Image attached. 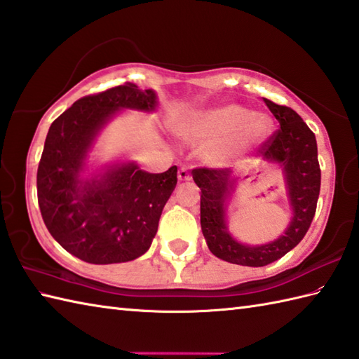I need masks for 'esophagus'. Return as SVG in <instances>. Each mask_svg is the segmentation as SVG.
<instances>
[{
  "instance_id": "esophagus-1",
  "label": "esophagus",
  "mask_w": 359,
  "mask_h": 359,
  "mask_svg": "<svg viewBox=\"0 0 359 359\" xmlns=\"http://www.w3.org/2000/svg\"><path fill=\"white\" fill-rule=\"evenodd\" d=\"M177 177H179V180L180 182H184V180H191V172H189L187 168H180L179 170V172H177Z\"/></svg>"
}]
</instances>
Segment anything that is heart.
I'll return each mask as SVG.
<instances>
[{
  "label": "heart",
  "mask_w": 359,
  "mask_h": 359,
  "mask_svg": "<svg viewBox=\"0 0 359 359\" xmlns=\"http://www.w3.org/2000/svg\"><path fill=\"white\" fill-rule=\"evenodd\" d=\"M270 131L271 120L264 114H255L239 104H226L196 116L184 126L182 134L191 140L228 137L222 147L211 152V158L220 162L228 156L247 149L251 143L269 135Z\"/></svg>",
  "instance_id": "obj_1"
}]
</instances>
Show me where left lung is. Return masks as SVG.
Masks as SVG:
<instances>
[{
	"mask_svg": "<svg viewBox=\"0 0 359 359\" xmlns=\"http://www.w3.org/2000/svg\"><path fill=\"white\" fill-rule=\"evenodd\" d=\"M264 102L279 121V129L257 148V152L284 168L293 207L292 222L279 239L259 247L236 242L225 225V201L234 187L230 171L228 168L210 166L193 170V179L202 191L201 225L210 251L222 261L247 266H264L278 261L302 241L315 217L321 189V168L313 131L288 106L269 98H264Z\"/></svg>",
	"mask_w": 359,
	"mask_h": 359,
	"instance_id": "8db88e82",
	"label": "left lung"
}]
</instances>
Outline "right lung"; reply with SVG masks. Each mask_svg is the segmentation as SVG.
<instances>
[{"label": "right lung", "mask_w": 359, "mask_h": 359, "mask_svg": "<svg viewBox=\"0 0 359 359\" xmlns=\"http://www.w3.org/2000/svg\"><path fill=\"white\" fill-rule=\"evenodd\" d=\"M156 94L125 83L81 97L52 121L36 171L41 217L52 238L89 264H120L147 253L165 203L177 185V166L160 174L128 162L100 179L80 180L95 134L121 108L152 111Z\"/></svg>", "instance_id": "add662e5"}]
</instances>
